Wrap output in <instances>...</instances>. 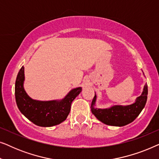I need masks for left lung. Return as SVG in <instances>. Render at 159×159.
Instances as JSON below:
<instances>
[{"label": "left lung", "mask_w": 159, "mask_h": 159, "mask_svg": "<svg viewBox=\"0 0 159 159\" xmlns=\"http://www.w3.org/2000/svg\"><path fill=\"white\" fill-rule=\"evenodd\" d=\"M148 85L145 84L143 93L134 103L129 106H114L108 108H94L96 95L91 103V111L96 118L107 125L122 127L135 119L145 107L148 98Z\"/></svg>", "instance_id": "left-lung-1"}]
</instances>
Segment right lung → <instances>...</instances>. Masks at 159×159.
<instances>
[{
    "label": "right lung",
    "mask_w": 159,
    "mask_h": 159,
    "mask_svg": "<svg viewBox=\"0 0 159 159\" xmlns=\"http://www.w3.org/2000/svg\"><path fill=\"white\" fill-rule=\"evenodd\" d=\"M25 67L19 70L15 83V98L21 114L34 125L40 127H52L59 125L68 116L71 104L81 93L82 88L71 90L60 101H40L32 99L24 89Z\"/></svg>",
    "instance_id": "obj_1"
}]
</instances>
